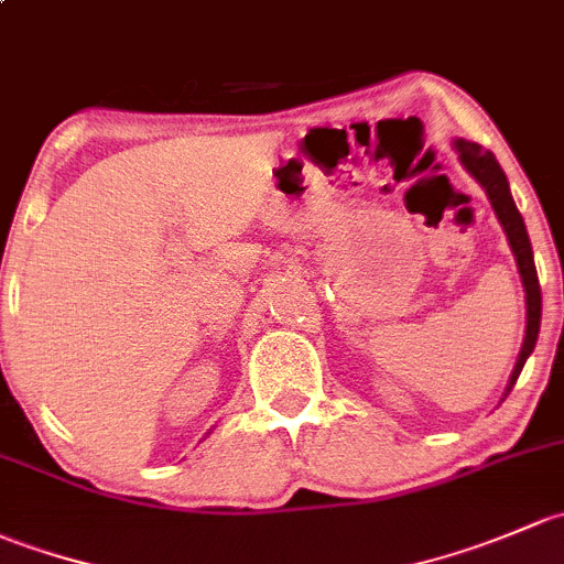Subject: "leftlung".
<instances>
[{"label": "left lung", "mask_w": 564, "mask_h": 564, "mask_svg": "<svg viewBox=\"0 0 564 564\" xmlns=\"http://www.w3.org/2000/svg\"><path fill=\"white\" fill-rule=\"evenodd\" d=\"M454 149L458 152V160L462 165L467 167L469 173L475 176V182L486 189L489 195L491 208H495L499 225H502L505 236H508L510 249H513L516 265H519L521 274V284H524V299H527V330H524V341H521L519 358H516V367L510 371L508 388H505V397L510 393V388L516 386L519 380L521 369H524L527 358L530 352L535 350L538 334H541V282H538V271H535V260H532V243L530 236H527L524 219H521L519 208H516L513 195H510L508 178H505L502 167H499L497 156L491 152H486L484 147L473 141H464V138H456Z\"/></svg>", "instance_id": "left-lung-1"}]
</instances>
